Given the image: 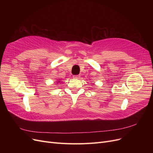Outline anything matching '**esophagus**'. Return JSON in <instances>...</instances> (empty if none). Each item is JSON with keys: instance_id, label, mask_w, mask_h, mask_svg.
Wrapping results in <instances>:
<instances>
[{"instance_id": "1", "label": "esophagus", "mask_w": 153, "mask_h": 153, "mask_svg": "<svg viewBox=\"0 0 153 153\" xmlns=\"http://www.w3.org/2000/svg\"><path fill=\"white\" fill-rule=\"evenodd\" d=\"M80 78V75H74L73 78H76V79H78Z\"/></svg>"}]
</instances>
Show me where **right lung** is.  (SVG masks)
<instances>
[{"label": "right lung", "mask_w": 153, "mask_h": 153, "mask_svg": "<svg viewBox=\"0 0 153 153\" xmlns=\"http://www.w3.org/2000/svg\"><path fill=\"white\" fill-rule=\"evenodd\" d=\"M61 79H58V80L57 81V84H59V83H60V82H61Z\"/></svg>", "instance_id": "add662e5"}]
</instances>
